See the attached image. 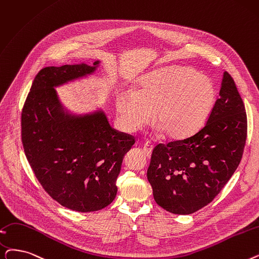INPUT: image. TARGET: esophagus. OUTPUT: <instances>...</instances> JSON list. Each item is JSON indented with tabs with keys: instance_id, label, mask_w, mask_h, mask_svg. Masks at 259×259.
<instances>
[{
	"instance_id": "esophagus-1",
	"label": "esophagus",
	"mask_w": 259,
	"mask_h": 259,
	"mask_svg": "<svg viewBox=\"0 0 259 259\" xmlns=\"http://www.w3.org/2000/svg\"><path fill=\"white\" fill-rule=\"evenodd\" d=\"M143 148H144V152L146 153V155L150 156L151 152H152V149H153V145L150 142H145Z\"/></svg>"
}]
</instances>
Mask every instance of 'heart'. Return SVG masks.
Wrapping results in <instances>:
<instances>
[{
    "label": "heart",
    "mask_w": 259,
    "mask_h": 259,
    "mask_svg": "<svg viewBox=\"0 0 259 259\" xmlns=\"http://www.w3.org/2000/svg\"><path fill=\"white\" fill-rule=\"evenodd\" d=\"M216 102V90L208 77L187 66H169L143 77L137 91L117 94L121 126L134 132L150 121L171 139L188 138L206 121Z\"/></svg>",
    "instance_id": "obj_1"
}]
</instances>
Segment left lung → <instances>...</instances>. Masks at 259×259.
I'll list each match as a JSON object with an SVG mask.
<instances>
[{
    "mask_svg": "<svg viewBox=\"0 0 259 259\" xmlns=\"http://www.w3.org/2000/svg\"><path fill=\"white\" fill-rule=\"evenodd\" d=\"M246 132L242 98L232 76L224 72L219 97L204 126L188 138L153 148L147 179L156 203L178 215L210 203L237 169Z\"/></svg>",
    "mask_w": 259,
    "mask_h": 259,
    "instance_id": "1",
    "label": "left lung"
}]
</instances>
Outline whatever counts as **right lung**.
I'll use <instances>...</instances> for the list:
<instances>
[{
	"mask_svg": "<svg viewBox=\"0 0 259 259\" xmlns=\"http://www.w3.org/2000/svg\"><path fill=\"white\" fill-rule=\"evenodd\" d=\"M48 66L32 81L21 113L26 159L43 189L59 204L89 212L114 200L123 155L133 136L110 126L104 112L65 114L54 87L95 71L98 61Z\"/></svg>",
	"mask_w": 259,
	"mask_h": 259,
	"instance_id": "obj_1",
	"label": "right lung"
}]
</instances>
